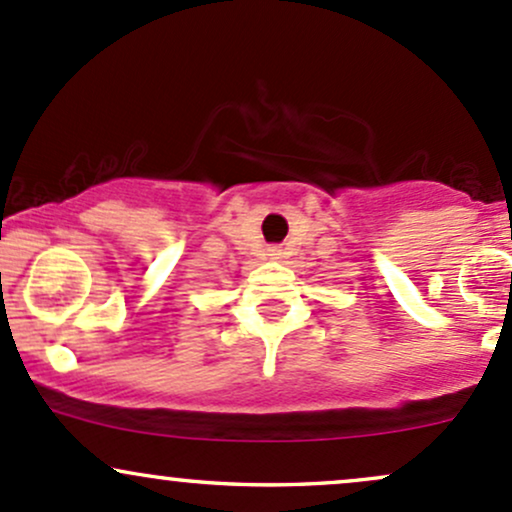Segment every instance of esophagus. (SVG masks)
<instances>
[{
	"mask_svg": "<svg viewBox=\"0 0 512 512\" xmlns=\"http://www.w3.org/2000/svg\"><path fill=\"white\" fill-rule=\"evenodd\" d=\"M279 255H282V250H279V247H272V250H269V257H272V260H279Z\"/></svg>",
	"mask_w": 512,
	"mask_h": 512,
	"instance_id": "esophagus-1",
	"label": "esophagus"
}]
</instances>
